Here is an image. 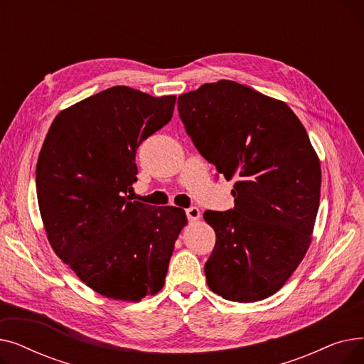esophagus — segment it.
<instances>
[{"label": "esophagus", "mask_w": 364, "mask_h": 364, "mask_svg": "<svg viewBox=\"0 0 364 364\" xmlns=\"http://www.w3.org/2000/svg\"><path fill=\"white\" fill-rule=\"evenodd\" d=\"M186 215H187V218H188L190 221H198L199 217H200V211H199L198 208L192 206V208H187V209H186Z\"/></svg>", "instance_id": "34e87169"}]
</instances>
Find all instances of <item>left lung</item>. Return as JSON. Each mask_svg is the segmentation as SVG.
Masks as SVG:
<instances>
[{
    "instance_id": "left-lung-1",
    "label": "left lung",
    "mask_w": 364,
    "mask_h": 364,
    "mask_svg": "<svg viewBox=\"0 0 364 364\" xmlns=\"http://www.w3.org/2000/svg\"><path fill=\"white\" fill-rule=\"evenodd\" d=\"M177 105L200 155L235 180V208L203 214L217 235L205 264L209 289L237 302L269 298L313 240L321 169L309 134L284 102L228 80Z\"/></svg>"
}]
</instances>
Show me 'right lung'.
<instances>
[{
  "label": "right lung",
  "mask_w": 364,
  "mask_h": 364,
  "mask_svg": "<svg viewBox=\"0 0 364 364\" xmlns=\"http://www.w3.org/2000/svg\"><path fill=\"white\" fill-rule=\"evenodd\" d=\"M176 95L125 85L100 91L54 118L36 162V196L47 239L88 288L139 302L165 283L184 209L127 195L140 143L166 125Z\"/></svg>",
  "instance_id": "right-lung-1"
}]
</instances>
